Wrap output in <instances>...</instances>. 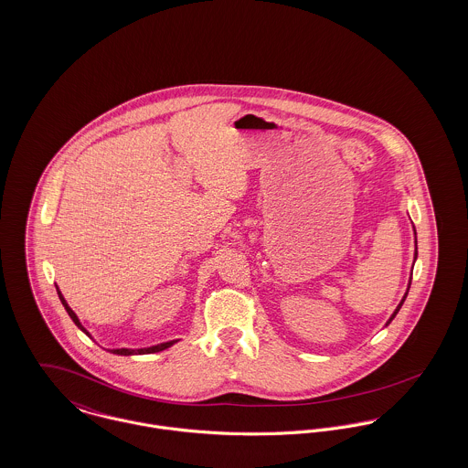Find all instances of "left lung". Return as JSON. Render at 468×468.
<instances>
[{
	"instance_id": "8db88e82",
	"label": "left lung",
	"mask_w": 468,
	"mask_h": 468,
	"mask_svg": "<svg viewBox=\"0 0 468 468\" xmlns=\"http://www.w3.org/2000/svg\"><path fill=\"white\" fill-rule=\"evenodd\" d=\"M413 235H415V254H413V265H415V260H417V231H415V226H413ZM411 274H413V267H411ZM410 287H411V276H410V282H408V287H406V292H404V295H402V299H400V303L397 304L396 310H394V314L390 315V319L387 321V324L385 325H388V324L392 323L394 319H396L397 314H399V310H400V306L404 304V301H406V297H408V292H410Z\"/></svg>"
}]
</instances>
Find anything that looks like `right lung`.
<instances>
[{
	"label": "right lung",
	"mask_w": 468,
	"mask_h": 468,
	"mask_svg": "<svg viewBox=\"0 0 468 468\" xmlns=\"http://www.w3.org/2000/svg\"><path fill=\"white\" fill-rule=\"evenodd\" d=\"M57 293H58V299H60V303L64 304V308H66V312L69 314V317L72 319V323L76 324L87 336H90V333L81 325L80 323V319H78V315L74 314L71 310V306L68 304V301L64 299V295H62V292L58 290L57 287ZM92 338V336H90ZM178 340H169V342H164V344H156V346H151V347H143V349H128V347H121V349H110V353H113V355H119V356H133V355H151V353H160V351H164V349H167V347H171V346H175Z\"/></svg>",
	"instance_id": "right-lung-1"
}]
</instances>
